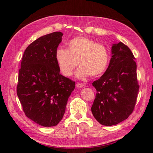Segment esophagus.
I'll use <instances>...</instances> for the list:
<instances>
[{"mask_svg": "<svg viewBox=\"0 0 153 153\" xmlns=\"http://www.w3.org/2000/svg\"><path fill=\"white\" fill-rule=\"evenodd\" d=\"M84 86V85L82 84V83H77L76 84V87L78 88H83Z\"/></svg>", "mask_w": 153, "mask_h": 153, "instance_id": "34e87169", "label": "esophagus"}]
</instances>
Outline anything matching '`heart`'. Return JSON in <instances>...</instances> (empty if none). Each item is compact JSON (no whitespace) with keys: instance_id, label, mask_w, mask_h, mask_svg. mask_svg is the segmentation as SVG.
<instances>
[{"instance_id":"heart-1","label":"heart","mask_w":153,"mask_h":153,"mask_svg":"<svg viewBox=\"0 0 153 153\" xmlns=\"http://www.w3.org/2000/svg\"><path fill=\"white\" fill-rule=\"evenodd\" d=\"M56 61L61 73L71 76L74 69L78 79H85L90 75L97 77L102 74L109 64L110 56L107 48L102 44L86 37H78L68 43V49L59 48L56 53Z\"/></svg>"}]
</instances>
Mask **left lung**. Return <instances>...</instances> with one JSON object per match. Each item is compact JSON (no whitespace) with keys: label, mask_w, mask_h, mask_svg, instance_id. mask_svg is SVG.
Returning a JSON list of instances; mask_svg holds the SVG:
<instances>
[{"label":"left lung","mask_w":153,"mask_h":153,"mask_svg":"<svg viewBox=\"0 0 153 153\" xmlns=\"http://www.w3.org/2000/svg\"><path fill=\"white\" fill-rule=\"evenodd\" d=\"M109 65L104 74L92 83L97 90L91 107L100 124L117 125L126 120L135 107L139 91L135 57L122 42L113 44Z\"/></svg>","instance_id":"left-lung-1"}]
</instances>
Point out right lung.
<instances>
[{
    "instance_id": "add662e5",
    "label": "right lung",
    "mask_w": 153,
    "mask_h": 153,
    "mask_svg": "<svg viewBox=\"0 0 153 153\" xmlns=\"http://www.w3.org/2000/svg\"><path fill=\"white\" fill-rule=\"evenodd\" d=\"M63 33L41 36L27 46L18 76L17 94L25 115L44 127L55 126L65 112L75 82L60 74L56 53Z\"/></svg>"
}]
</instances>
